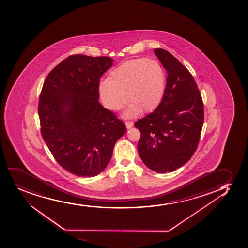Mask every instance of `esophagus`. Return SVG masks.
<instances>
[{
  "instance_id": "esophagus-1",
  "label": "esophagus",
  "mask_w": 248,
  "mask_h": 248,
  "mask_svg": "<svg viewBox=\"0 0 248 248\" xmlns=\"http://www.w3.org/2000/svg\"><path fill=\"white\" fill-rule=\"evenodd\" d=\"M125 125L126 128H131L134 126V122H133V121H126Z\"/></svg>"
}]
</instances>
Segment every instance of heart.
I'll return each mask as SVG.
<instances>
[{
  "label": "heart",
  "mask_w": 248,
  "mask_h": 248,
  "mask_svg": "<svg viewBox=\"0 0 248 248\" xmlns=\"http://www.w3.org/2000/svg\"><path fill=\"white\" fill-rule=\"evenodd\" d=\"M165 91L164 70L158 62L145 58L124 62L111 70L108 81H101L98 87L101 102L111 111L122 108L127 96L131 105L125 117L154 111L162 103Z\"/></svg>",
  "instance_id": "obj_1"
}]
</instances>
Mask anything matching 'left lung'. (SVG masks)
<instances>
[{"mask_svg": "<svg viewBox=\"0 0 248 248\" xmlns=\"http://www.w3.org/2000/svg\"><path fill=\"white\" fill-rule=\"evenodd\" d=\"M167 71L164 97L158 108L138 120L140 157L155 172H170L186 164L197 149L203 123L201 92L189 70L162 48H155Z\"/></svg>", "mask_w": 248, "mask_h": 248, "instance_id": "obj_1", "label": "left lung"}]
</instances>
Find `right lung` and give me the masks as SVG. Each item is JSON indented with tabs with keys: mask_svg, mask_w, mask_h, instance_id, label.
<instances>
[{
	"mask_svg": "<svg viewBox=\"0 0 248 248\" xmlns=\"http://www.w3.org/2000/svg\"><path fill=\"white\" fill-rule=\"evenodd\" d=\"M113 62L108 57L69 56L43 85L38 106L43 140L58 163L78 176L100 174L126 132L124 122L98 101L100 78Z\"/></svg>",
	"mask_w": 248,
	"mask_h": 248,
	"instance_id": "1",
	"label": "right lung"
}]
</instances>
